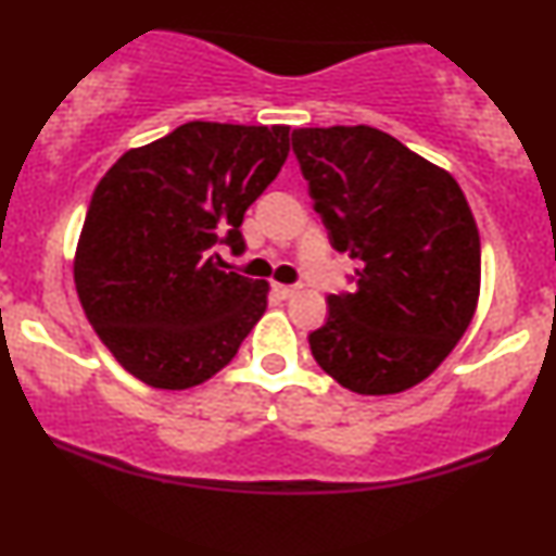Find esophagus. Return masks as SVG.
<instances>
[{
	"instance_id": "esophagus-1",
	"label": "esophagus",
	"mask_w": 556,
	"mask_h": 556,
	"mask_svg": "<svg viewBox=\"0 0 556 556\" xmlns=\"http://www.w3.org/2000/svg\"><path fill=\"white\" fill-rule=\"evenodd\" d=\"M295 290H298L295 285H274V292H277L279 298H290V295H295Z\"/></svg>"
}]
</instances>
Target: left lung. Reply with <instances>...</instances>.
<instances>
[{
	"instance_id": "1",
	"label": "left lung",
	"mask_w": 556,
	"mask_h": 556,
	"mask_svg": "<svg viewBox=\"0 0 556 556\" xmlns=\"http://www.w3.org/2000/svg\"><path fill=\"white\" fill-rule=\"evenodd\" d=\"M292 154L331 248L358 264L308 334L331 379L358 394L418 384L473 318L481 240L460 185L368 125L300 127Z\"/></svg>"
}]
</instances>
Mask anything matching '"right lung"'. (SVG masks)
<instances>
[{
    "label": "right lung",
    "instance_id": "add662e5",
    "mask_svg": "<svg viewBox=\"0 0 556 556\" xmlns=\"http://www.w3.org/2000/svg\"><path fill=\"white\" fill-rule=\"evenodd\" d=\"M287 125L185 123L101 177L75 253L88 321L143 384L212 379L266 311L261 279L222 271L214 245L245 251L248 206L282 169Z\"/></svg>",
    "mask_w": 556,
    "mask_h": 556
}]
</instances>
